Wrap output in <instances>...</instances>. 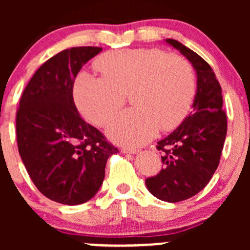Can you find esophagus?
Listing matches in <instances>:
<instances>
[{"label":"esophagus","instance_id":"34e87169","mask_svg":"<svg viewBox=\"0 0 250 250\" xmlns=\"http://www.w3.org/2000/svg\"><path fill=\"white\" fill-rule=\"evenodd\" d=\"M121 152L132 153V155H135V153L139 152V150H137V148H130V147H122L121 148Z\"/></svg>","mask_w":250,"mask_h":250}]
</instances>
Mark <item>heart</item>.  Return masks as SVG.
Masks as SVG:
<instances>
[{
    "label": "heart",
    "mask_w": 250,
    "mask_h": 250,
    "mask_svg": "<svg viewBox=\"0 0 250 250\" xmlns=\"http://www.w3.org/2000/svg\"><path fill=\"white\" fill-rule=\"evenodd\" d=\"M97 65L104 76L81 72L75 82V99L83 116L103 127L130 94L134 107L118 115L106 129L115 143L143 145L155 138L158 128L173 129L188 115L196 80L184 58L157 48H139L106 53Z\"/></svg>",
    "instance_id": "heart-1"
}]
</instances>
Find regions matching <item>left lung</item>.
Listing matches in <instances>:
<instances>
[{
	"mask_svg": "<svg viewBox=\"0 0 250 250\" xmlns=\"http://www.w3.org/2000/svg\"><path fill=\"white\" fill-rule=\"evenodd\" d=\"M165 42L191 62L197 76L192 111L174 132L158 141L163 168L160 174L145 180L155 197L175 203L203 190L215 173L228 121L223 111L221 87L208 62L179 41L167 39Z\"/></svg>",
	"mask_w": 250,
	"mask_h": 250,
	"instance_id": "obj_1",
	"label": "left lung"
}]
</instances>
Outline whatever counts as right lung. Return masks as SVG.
<instances>
[{
  "label": "right lung",
  "instance_id": "right-lung-1",
  "mask_svg": "<svg viewBox=\"0 0 250 250\" xmlns=\"http://www.w3.org/2000/svg\"><path fill=\"white\" fill-rule=\"evenodd\" d=\"M103 48L74 47L48 59L32 76L17 112L18 150L40 192L77 206L94 197L116 147L85 123L74 102L75 78Z\"/></svg>",
  "mask_w": 250,
  "mask_h": 250
}]
</instances>
